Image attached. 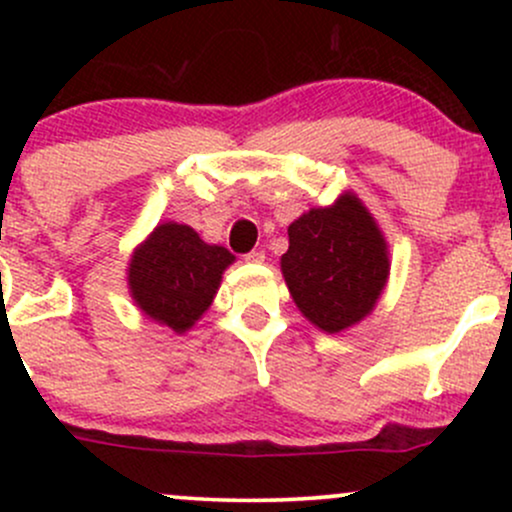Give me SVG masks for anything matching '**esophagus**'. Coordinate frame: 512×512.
I'll list each match as a JSON object with an SVG mask.
<instances>
[{
    "instance_id": "esophagus-1",
    "label": "esophagus",
    "mask_w": 512,
    "mask_h": 512,
    "mask_svg": "<svg viewBox=\"0 0 512 512\" xmlns=\"http://www.w3.org/2000/svg\"><path fill=\"white\" fill-rule=\"evenodd\" d=\"M245 260L260 264V262H264V252L262 250H252V252H248V255H245Z\"/></svg>"
}]
</instances>
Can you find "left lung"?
<instances>
[{"instance_id": "8db88e82", "label": "left lung", "mask_w": 512, "mask_h": 512, "mask_svg": "<svg viewBox=\"0 0 512 512\" xmlns=\"http://www.w3.org/2000/svg\"><path fill=\"white\" fill-rule=\"evenodd\" d=\"M281 274L298 310L322 332H344L370 315L390 276L383 231L354 192L289 226Z\"/></svg>"}]
</instances>
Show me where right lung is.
Returning a JSON list of instances; mask_svg holds the SVG:
<instances>
[{"mask_svg":"<svg viewBox=\"0 0 512 512\" xmlns=\"http://www.w3.org/2000/svg\"><path fill=\"white\" fill-rule=\"evenodd\" d=\"M233 260L226 248L204 243L185 223H158L132 252L129 293L146 317L182 334L207 313Z\"/></svg>","mask_w":512,"mask_h":512,"instance_id":"add662e5","label":"right lung"}]
</instances>
